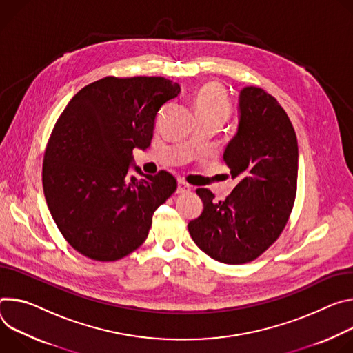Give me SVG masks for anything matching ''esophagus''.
Instances as JSON below:
<instances>
[{"instance_id":"34e87169","label":"esophagus","mask_w":353,"mask_h":353,"mask_svg":"<svg viewBox=\"0 0 353 353\" xmlns=\"http://www.w3.org/2000/svg\"><path fill=\"white\" fill-rule=\"evenodd\" d=\"M190 185L188 183V182H185L183 179H178V189H176V192L178 193H185V192H189L190 190Z\"/></svg>"}]
</instances>
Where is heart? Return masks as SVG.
Masks as SVG:
<instances>
[{"instance_id":"heart-1","label":"heart","mask_w":353,"mask_h":353,"mask_svg":"<svg viewBox=\"0 0 353 353\" xmlns=\"http://www.w3.org/2000/svg\"><path fill=\"white\" fill-rule=\"evenodd\" d=\"M199 116L216 117V119L225 122L231 112V103L224 92V90L214 83L203 85L194 99Z\"/></svg>"}]
</instances>
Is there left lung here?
I'll return each instance as SVG.
<instances>
[{"mask_svg":"<svg viewBox=\"0 0 353 353\" xmlns=\"http://www.w3.org/2000/svg\"><path fill=\"white\" fill-rule=\"evenodd\" d=\"M223 159L236 188L214 201L206 188L196 193L202 214L189 221L192 240L206 255L228 265L256 259L285 230L297 192L299 147L285 109L258 87L240 92L239 132Z\"/></svg>","mask_w":353,"mask_h":353,"instance_id":"left-lung-1","label":"left lung"}]
</instances>
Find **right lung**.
<instances>
[{
    "label": "right lung",
    "instance_id": "add662e5",
    "mask_svg": "<svg viewBox=\"0 0 353 353\" xmlns=\"http://www.w3.org/2000/svg\"><path fill=\"white\" fill-rule=\"evenodd\" d=\"M181 91L164 77H105L78 91L49 137L42 182L65 241L81 255L117 261L147 239L155 209L176 190L167 171H128L133 148H147L157 112Z\"/></svg>",
    "mask_w": 353,
    "mask_h": 353
}]
</instances>
